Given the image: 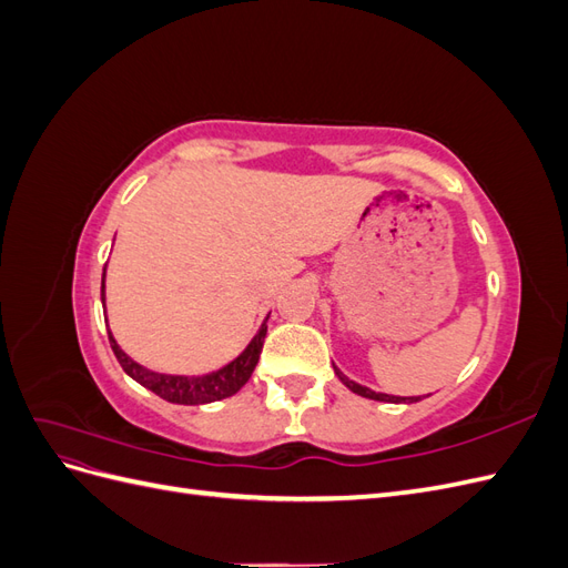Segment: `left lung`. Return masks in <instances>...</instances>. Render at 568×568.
Masks as SVG:
<instances>
[{
  "mask_svg": "<svg viewBox=\"0 0 568 568\" xmlns=\"http://www.w3.org/2000/svg\"><path fill=\"white\" fill-rule=\"evenodd\" d=\"M334 372H336V376L341 379V384L346 386V388H351L353 393H357V395H363V398H369V400H379V403H405V405H409V403H419L424 395H409V398H405V395H388V393H376V390H372V388H367V386H359V384H355L353 379H348L346 374H343L341 369H336L334 367Z\"/></svg>",
  "mask_w": 568,
  "mask_h": 568,
  "instance_id": "obj_1",
  "label": "left lung"
}]
</instances>
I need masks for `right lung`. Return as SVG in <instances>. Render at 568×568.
<instances>
[{"mask_svg": "<svg viewBox=\"0 0 568 568\" xmlns=\"http://www.w3.org/2000/svg\"><path fill=\"white\" fill-rule=\"evenodd\" d=\"M101 303L106 307V267H104V277H101ZM270 317V315H267ZM267 317L261 324V329L251 338L248 346L239 353L232 363L222 365L215 372L209 374H199V376H184V374H163V372H153L146 369L144 365L134 363V359L118 346V341L113 338L109 329V341L111 348L118 357L120 367L125 369L128 376L136 384H142L144 388L153 390L161 395L168 403H178V405H205V403H215L222 398H230L239 388H242L257 365V357H261L265 334H267Z\"/></svg>", "mask_w": 568, "mask_h": 568, "instance_id": "1", "label": "right lung"}]
</instances>
